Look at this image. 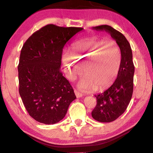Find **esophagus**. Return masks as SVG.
<instances>
[{"label":"esophagus","instance_id":"obj_1","mask_svg":"<svg viewBox=\"0 0 153 153\" xmlns=\"http://www.w3.org/2000/svg\"><path fill=\"white\" fill-rule=\"evenodd\" d=\"M74 92H75V94H76L77 98H80V97H82V96H83V95L81 94V93H79L78 91H77V90H74Z\"/></svg>","mask_w":153,"mask_h":153}]
</instances>
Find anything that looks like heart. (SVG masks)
Masks as SVG:
<instances>
[{"label":"heart","instance_id":"b5f03b06","mask_svg":"<svg viewBox=\"0 0 153 153\" xmlns=\"http://www.w3.org/2000/svg\"><path fill=\"white\" fill-rule=\"evenodd\" d=\"M63 62L71 80L82 74L83 65L86 76L78 83L80 90H102L111 86L117 77L121 55L115 41L92 38L77 44L71 51L65 52Z\"/></svg>","mask_w":153,"mask_h":153}]
</instances>
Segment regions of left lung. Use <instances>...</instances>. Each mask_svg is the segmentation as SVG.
<instances>
[{
    "instance_id": "obj_1",
    "label": "left lung",
    "mask_w": 153,
    "mask_h": 153,
    "mask_svg": "<svg viewBox=\"0 0 153 153\" xmlns=\"http://www.w3.org/2000/svg\"><path fill=\"white\" fill-rule=\"evenodd\" d=\"M92 29L110 33L121 51V62L117 79L107 90L94 95L97 104L92 112L95 120L103 123L111 122L125 112L132 97L134 74L132 52L125 36L111 26L102 25Z\"/></svg>"
}]
</instances>
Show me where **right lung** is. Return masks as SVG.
I'll return each instance as SVG.
<instances>
[{"instance_id": "obj_1", "label": "right lung", "mask_w": 153, "mask_h": 153, "mask_svg": "<svg viewBox=\"0 0 153 153\" xmlns=\"http://www.w3.org/2000/svg\"><path fill=\"white\" fill-rule=\"evenodd\" d=\"M82 30L49 24L33 33L23 46L18 65L19 92L29 115L38 122L58 123L76 98L60 68L64 46Z\"/></svg>"}]
</instances>
